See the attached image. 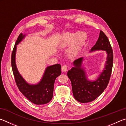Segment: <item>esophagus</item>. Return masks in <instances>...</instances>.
Returning <instances> with one entry per match:
<instances>
[{"label": "esophagus", "instance_id": "1", "mask_svg": "<svg viewBox=\"0 0 126 126\" xmlns=\"http://www.w3.org/2000/svg\"><path fill=\"white\" fill-rule=\"evenodd\" d=\"M61 69H62V71H63V72H66L67 70V69H68V67H67V65H63V66H62V68H61Z\"/></svg>", "mask_w": 126, "mask_h": 126}]
</instances>
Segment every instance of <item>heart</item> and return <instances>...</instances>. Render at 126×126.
Instances as JSON below:
<instances>
[{"label":"heart","mask_w":126,"mask_h":126,"mask_svg":"<svg viewBox=\"0 0 126 126\" xmlns=\"http://www.w3.org/2000/svg\"><path fill=\"white\" fill-rule=\"evenodd\" d=\"M87 37L86 33L83 32H66L61 37V45L66 47L72 45L70 52L72 55H75L85 44Z\"/></svg>","instance_id":"1"}]
</instances>
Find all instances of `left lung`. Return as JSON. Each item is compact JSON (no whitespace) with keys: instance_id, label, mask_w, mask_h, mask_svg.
I'll return each instance as SVG.
<instances>
[{"instance_id":"left-lung-1","label":"left lung","mask_w":126,"mask_h":126,"mask_svg":"<svg viewBox=\"0 0 126 126\" xmlns=\"http://www.w3.org/2000/svg\"><path fill=\"white\" fill-rule=\"evenodd\" d=\"M100 50L106 51L107 56L105 69L97 80L92 82L87 80L85 70L81 67L83 57L75 60L74 67L67 72V76L71 82L73 95L81 103L90 102L95 100L106 89L109 82L113 66V50L107 36L101 30L91 51Z\"/></svg>"}]
</instances>
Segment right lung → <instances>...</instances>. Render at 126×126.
I'll use <instances>...</instances> for the list:
<instances>
[{
	"label": "right lung",
	"mask_w": 126,
	"mask_h": 126,
	"mask_svg": "<svg viewBox=\"0 0 126 126\" xmlns=\"http://www.w3.org/2000/svg\"><path fill=\"white\" fill-rule=\"evenodd\" d=\"M25 35H19L16 41L12 54V67L15 82L22 94L29 100L36 105L46 104L51 100L55 79L61 74V65L55 64L46 68L43 78L36 85L28 83L19 74L15 64L16 45L23 40Z\"/></svg>",
	"instance_id": "add662e5"
}]
</instances>
